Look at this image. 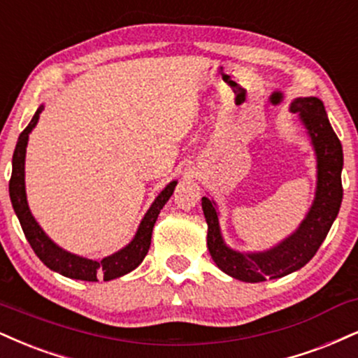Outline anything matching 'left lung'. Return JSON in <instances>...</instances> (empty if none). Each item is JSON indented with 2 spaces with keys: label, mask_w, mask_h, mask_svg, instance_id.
<instances>
[{
  "label": "left lung",
  "mask_w": 358,
  "mask_h": 358,
  "mask_svg": "<svg viewBox=\"0 0 358 358\" xmlns=\"http://www.w3.org/2000/svg\"><path fill=\"white\" fill-rule=\"evenodd\" d=\"M290 111L299 113L317 158L315 198L307 217L294 234L264 252H238L223 240L213 198H201L208 225L206 245L210 255L222 272L242 282L257 283L285 277L307 265L324 243L342 205V143L331 128L324 103L317 96L295 98L290 103Z\"/></svg>",
  "instance_id": "8db88e82"
}]
</instances>
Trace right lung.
<instances>
[{
    "label": "right lung",
    "mask_w": 358,
    "mask_h": 358,
    "mask_svg": "<svg viewBox=\"0 0 358 358\" xmlns=\"http://www.w3.org/2000/svg\"><path fill=\"white\" fill-rule=\"evenodd\" d=\"M45 110V105H40L36 113L31 118V122L23 133L18 138L16 143L15 153H13V171L10 180V198L13 210H15L16 217L23 228L24 236L31 245L33 252L36 253L38 258L48 266L53 272L63 275V277L75 278V280H85V282H98V278H103L105 282L108 280L123 277V275L130 273L135 270L138 265L143 262L150 250V243H152V231L157 222L160 210L165 206V203L173 195V190L176 187V180L170 182L163 190L158 193L155 198L152 206L145 217L141 218L140 225L135 236L127 247H123L118 252L111 253V255L101 258V260H94V258H85L75 253L68 252L56 245L45 230L40 227V223L34 220L31 210L28 206L27 200V188H24V158H27V146L29 140V133L36 127L38 120H40V113Z\"/></svg>",
    "instance_id": "1"
}]
</instances>
